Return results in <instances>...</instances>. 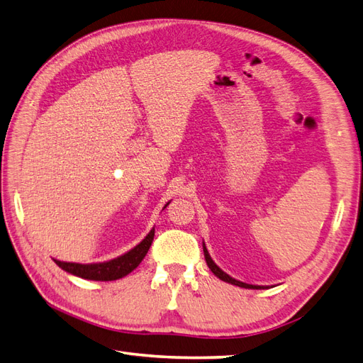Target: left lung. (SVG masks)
Masks as SVG:
<instances>
[{
	"instance_id": "left-lung-1",
	"label": "left lung",
	"mask_w": 363,
	"mask_h": 363,
	"mask_svg": "<svg viewBox=\"0 0 363 363\" xmlns=\"http://www.w3.org/2000/svg\"><path fill=\"white\" fill-rule=\"evenodd\" d=\"M203 256H206V261H207V265H208L210 270L215 273V276H218L220 281L228 282V284H233V285H238V286H242V288H262V286H259V285H248V284H244V282H240V281H236V279H233L231 276H228L227 273L222 272L220 268L215 262H213V259L210 257L207 248H206V244H203Z\"/></svg>"
}]
</instances>
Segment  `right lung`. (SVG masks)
Returning <instances> with one entry per match:
<instances>
[{"mask_svg":"<svg viewBox=\"0 0 363 363\" xmlns=\"http://www.w3.org/2000/svg\"><path fill=\"white\" fill-rule=\"evenodd\" d=\"M155 238V228L145 236L141 244H138L133 250H130L128 253L119 256L116 259H111L108 262L101 264H73V262H61L55 259V264L64 272L70 274L79 276L82 279H89V281H116L132 273L135 268L141 264L143 259L145 257L148 248H150Z\"/></svg>","mask_w":363,"mask_h":363,"instance_id":"1","label":"right lung"}]
</instances>
